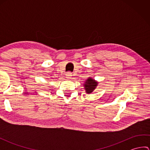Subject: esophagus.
Returning <instances> with one entry per match:
<instances>
[{
	"mask_svg": "<svg viewBox=\"0 0 150 150\" xmlns=\"http://www.w3.org/2000/svg\"><path fill=\"white\" fill-rule=\"evenodd\" d=\"M66 76L68 77H71L72 76V73L71 72H67L66 73Z\"/></svg>",
	"mask_w": 150,
	"mask_h": 150,
	"instance_id": "1",
	"label": "esophagus"
}]
</instances>
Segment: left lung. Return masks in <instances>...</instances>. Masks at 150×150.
I'll list each match as a JSON object with an SVG mask.
<instances>
[{"label": "left lung", "mask_w": 150, "mask_h": 150, "mask_svg": "<svg viewBox=\"0 0 150 150\" xmlns=\"http://www.w3.org/2000/svg\"><path fill=\"white\" fill-rule=\"evenodd\" d=\"M85 89L88 93H90L94 90V89L97 86V82H95L93 79L91 78H88L87 81L85 82Z\"/></svg>", "instance_id": "8db88e82"}]
</instances>
